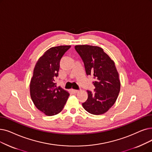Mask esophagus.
Masks as SVG:
<instances>
[{
	"label": "esophagus",
	"instance_id": "34e87169",
	"mask_svg": "<svg viewBox=\"0 0 152 152\" xmlns=\"http://www.w3.org/2000/svg\"><path fill=\"white\" fill-rule=\"evenodd\" d=\"M71 91H72V92H73V93H74V94L77 93V92H79V91H78V90H75V89H72Z\"/></svg>",
	"mask_w": 152,
	"mask_h": 152
}]
</instances>
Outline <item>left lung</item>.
<instances>
[{
  "label": "left lung",
  "mask_w": 152,
  "mask_h": 152,
  "mask_svg": "<svg viewBox=\"0 0 152 152\" xmlns=\"http://www.w3.org/2000/svg\"><path fill=\"white\" fill-rule=\"evenodd\" d=\"M75 48L82 58L86 75L94 78V93L87 91L88 97L83 107L90 114H103L114 104L120 92L121 82L115 63L99 47L83 45Z\"/></svg>",
  "instance_id": "obj_1"
}]
</instances>
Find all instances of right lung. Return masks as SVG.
Masks as SVG:
<instances>
[{
    "label": "right lung",
    "instance_id": "add662e5",
    "mask_svg": "<svg viewBox=\"0 0 152 152\" xmlns=\"http://www.w3.org/2000/svg\"><path fill=\"white\" fill-rule=\"evenodd\" d=\"M69 45L58 46L46 51L38 59L30 84L31 100L36 107L48 116L63 110L69 96L61 87H56L55 79L58 76L60 61Z\"/></svg>",
    "mask_w": 152,
    "mask_h": 152
}]
</instances>
